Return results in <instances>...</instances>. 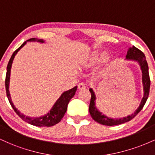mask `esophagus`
Returning <instances> with one entry per match:
<instances>
[{
	"mask_svg": "<svg viewBox=\"0 0 155 155\" xmlns=\"http://www.w3.org/2000/svg\"><path fill=\"white\" fill-rule=\"evenodd\" d=\"M87 86H86V84L84 83V82H81V83H79V84H78V89L80 90H84V89H86Z\"/></svg>",
	"mask_w": 155,
	"mask_h": 155,
	"instance_id": "obj_1",
	"label": "esophagus"
}]
</instances>
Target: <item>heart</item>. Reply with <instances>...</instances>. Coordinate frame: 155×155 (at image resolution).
Instances as JSON below:
<instances>
[{"label": "heart", "instance_id": "b5f03b06", "mask_svg": "<svg viewBox=\"0 0 155 155\" xmlns=\"http://www.w3.org/2000/svg\"><path fill=\"white\" fill-rule=\"evenodd\" d=\"M108 55V52L106 51H96L92 54L91 58L89 59V61L87 63V65H92L93 64L98 63L101 60H104Z\"/></svg>", "mask_w": 155, "mask_h": 155}]
</instances>
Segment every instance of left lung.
Segmentation results:
<instances>
[{"label":"left lung","mask_w":155,"mask_h":155,"mask_svg":"<svg viewBox=\"0 0 155 155\" xmlns=\"http://www.w3.org/2000/svg\"><path fill=\"white\" fill-rule=\"evenodd\" d=\"M126 60H133V61L138 62L139 65L140 66V70L142 71V83H143V96L142 97L140 104L137 109L135 111L134 113H133L131 115L125 117H122L119 119H113L108 117L102 112H101L96 108L95 106V100L96 97L95 95V92L92 90V88L90 89V92L91 93V100H90V107H89V111L94 120L95 122H98L101 124L107 126H113L117 125V124H123L124 122H127L130 121L132 119L134 118L138 114L140 111L146 104L147 98H148L149 93V88H150V79H149V67L147 64V60L144 54L142 52L140 49L136 48L134 46L132 47H130L126 55Z\"/></svg>","instance_id":"1"}]
</instances>
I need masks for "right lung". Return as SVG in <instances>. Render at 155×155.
<instances>
[{
    "instance_id": "obj_1",
    "label": "right lung",
    "mask_w": 155,
    "mask_h": 155,
    "mask_svg": "<svg viewBox=\"0 0 155 155\" xmlns=\"http://www.w3.org/2000/svg\"><path fill=\"white\" fill-rule=\"evenodd\" d=\"M28 41H37L40 42V43H44V41L43 39H37L35 38H33L26 41H25L24 43L17 49V50L15 51V52L13 53V54L11 57L9 61H8V65H7L6 80H5L6 95L7 97H8V101H9L12 107L13 108L14 110H15V111L17 113V114L18 115L22 120H24L25 122H28V123L31 124L32 125L38 126V127H51V126L54 125V124L60 122L64 115H65L68 108V104L71 99L74 96V95H75L76 89H77V86L74 87V88L71 89V90H68V91L64 92L61 95V96L59 97V99L56 101V103L54 104V106H53V107L51 108V109L49 111V112H48L47 114L44 115V116L40 117H30L25 116V115H24L23 114L20 113V111H19V110H17V108H15V106H14L13 103H12V99H11L9 90H8V88H9L10 73L11 68H12V63H13V60L14 58H15V55L17 54V53L18 52L21 48H22L25 45Z\"/></svg>"
}]
</instances>
